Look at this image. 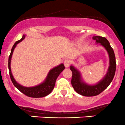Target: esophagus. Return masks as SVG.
Here are the masks:
<instances>
[{"instance_id": "34e87169", "label": "esophagus", "mask_w": 125, "mask_h": 125, "mask_svg": "<svg viewBox=\"0 0 125 125\" xmlns=\"http://www.w3.org/2000/svg\"><path fill=\"white\" fill-rule=\"evenodd\" d=\"M70 61L69 60H65V61H64V65L65 67H69V65H70Z\"/></svg>"}]
</instances>
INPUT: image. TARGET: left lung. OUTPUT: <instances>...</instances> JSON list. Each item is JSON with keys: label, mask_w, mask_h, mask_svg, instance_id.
<instances>
[{"label": "left lung", "mask_w": 125, "mask_h": 125, "mask_svg": "<svg viewBox=\"0 0 125 125\" xmlns=\"http://www.w3.org/2000/svg\"><path fill=\"white\" fill-rule=\"evenodd\" d=\"M93 39L96 41L97 43H99L100 45H103L107 50L109 56L110 65L104 78H103V80L98 84L93 86L86 84L83 81H81V75L79 71H78L72 65L70 66V69L72 72L71 83L74 90L79 94L86 97H93L97 95L106 89L112 82L116 69L115 56L113 49L110 45L107 39L104 37L102 36H94Z\"/></svg>", "instance_id": "left-lung-1"}]
</instances>
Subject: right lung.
I'll return each mask as SVG.
<instances>
[{"instance_id":"right-lung-1","label":"right lung","mask_w":125,"mask_h":125,"mask_svg":"<svg viewBox=\"0 0 125 125\" xmlns=\"http://www.w3.org/2000/svg\"><path fill=\"white\" fill-rule=\"evenodd\" d=\"M24 38L25 35H23L21 39L18 41H16L14 43V44L13 45V47L11 49L10 55L9 56V58H8V69H9V73L10 76L11 80L14 86L19 91H20L22 93H23V94L28 96V97H32V98H41V97H45V96L48 95L49 94L51 93L52 90L53 89L55 85V82H56V80L57 79L58 76L62 72V70L65 69V67H64V64H61L59 65L58 66L55 67V68L50 70L47 76L46 80L44 81V82L41 83V84L34 86V87H23V86H21L19 84H18L15 81L13 75H12L10 67L11 59L12 55H13L14 48L16 47L17 44L22 41Z\"/></svg>"}]
</instances>
